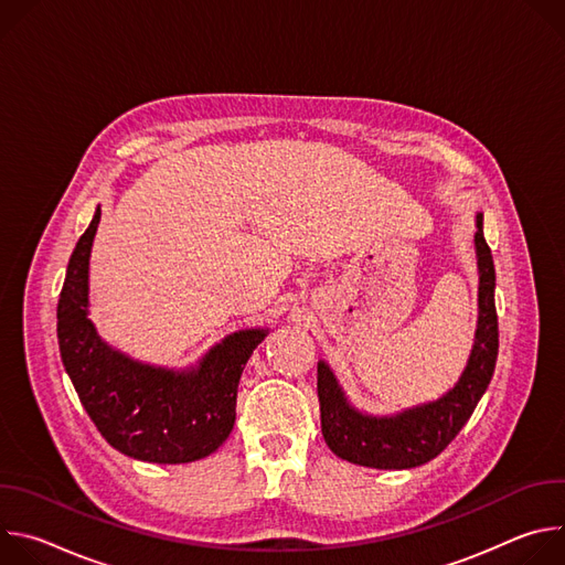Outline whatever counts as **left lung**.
<instances>
[{
    "instance_id": "8db88e82",
    "label": "left lung",
    "mask_w": 565,
    "mask_h": 565,
    "mask_svg": "<svg viewBox=\"0 0 565 565\" xmlns=\"http://www.w3.org/2000/svg\"><path fill=\"white\" fill-rule=\"evenodd\" d=\"M478 266V321L473 347L458 382L438 399L388 416L360 412L351 405L333 369L317 362V395L321 434L335 456L373 469H412L436 458L465 427L478 399L486 393L499 355V319L494 306L497 273L486 236L482 214L476 212Z\"/></svg>"
}]
</instances>
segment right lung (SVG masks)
Wrapping results in <instances>:
<instances>
[{
    "label": "right lung",
    "mask_w": 565,
    "mask_h": 565,
    "mask_svg": "<svg viewBox=\"0 0 565 565\" xmlns=\"http://www.w3.org/2000/svg\"><path fill=\"white\" fill-rule=\"evenodd\" d=\"M100 205L68 259L57 301V344L79 402L120 454L158 465L216 451L236 418V388L268 329H241L192 366L168 369L107 344L89 319V259Z\"/></svg>",
    "instance_id": "add662e5"
}]
</instances>
